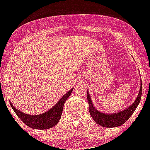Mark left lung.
Here are the masks:
<instances>
[{"mask_svg": "<svg viewBox=\"0 0 150 150\" xmlns=\"http://www.w3.org/2000/svg\"><path fill=\"white\" fill-rule=\"evenodd\" d=\"M142 82H141L139 93L138 94L137 98H136L135 102L132 104V106L128 107V109L124 110L123 111L112 114H103V113L98 111L94 107L93 104L92 103L89 94L87 93V100H88V103H89V114H90L91 117L94 120V121H96L98 125L103 126V127H105V128H114V127L122 125L132 116L133 112L135 111L136 107L139 103L141 96H142Z\"/></svg>", "mask_w": 150, "mask_h": 150, "instance_id": "1", "label": "left lung"}]
</instances>
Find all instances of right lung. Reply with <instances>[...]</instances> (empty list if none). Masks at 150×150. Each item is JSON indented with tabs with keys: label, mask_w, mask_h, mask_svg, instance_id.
Wrapping results in <instances>:
<instances>
[{
	"label": "right lung",
	"mask_w": 150,
	"mask_h": 150,
	"mask_svg": "<svg viewBox=\"0 0 150 150\" xmlns=\"http://www.w3.org/2000/svg\"><path fill=\"white\" fill-rule=\"evenodd\" d=\"M73 89H71L66 94H64L62 98L57 103V104L51 109L49 110L48 111L45 112L42 114L39 115H29L22 113L18 110L15 109V107L11 105L13 110L17 114V116L21 119V121H23L26 125L29 126L32 128H36V129H48L51 128L58 123L59 120L61 118V114L63 111L64 103L65 102L71 93Z\"/></svg>",
	"instance_id": "right-lung-1"
}]
</instances>
